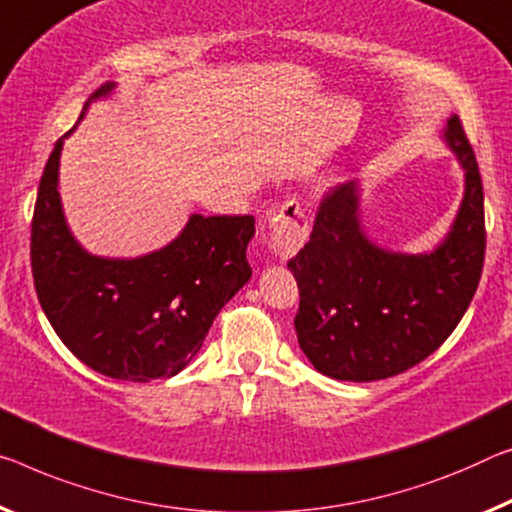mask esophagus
<instances>
[{"label":"esophagus","mask_w":512,"mask_h":512,"mask_svg":"<svg viewBox=\"0 0 512 512\" xmlns=\"http://www.w3.org/2000/svg\"><path fill=\"white\" fill-rule=\"evenodd\" d=\"M267 222H270V247L281 261L293 258L309 240V217L297 201H286L270 208Z\"/></svg>","instance_id":"1"}]
</instances>
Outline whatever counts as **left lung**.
I'll use <instances>...</instances> for the list:
<instances>
[{"label":"left lung","mask_w":512,"mask_h":512,"mask_svg":"<svg viewBox=\"0 0 512 512\" xmlns=\"http://www.w3.org/2000/svg\"><path fill=\"white\" fill-rule=\"evenodd\" d=\"M444 137L465 167L453 231L432 254H389L359 229L355 183L322 196L311 240L290 258L297 341L318 373L373 382L432 355L469 309L485 261L483 180L458 116Z\"/></svg>","instance_id":"8db88e82"}]
</instances>
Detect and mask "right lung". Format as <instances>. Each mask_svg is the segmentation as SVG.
Segmentation results:
<instances>
[{"label": "right lung", "instance_id": "add662e5", "mask_svg": "<svg viewBox=\"0 0 512 512\" xmlns=\"http://www.w3.org/2000/svg\"><path fill=\"white\" fill-rule=\"evenodd\" d=\"M112 86H100L91 98ZM70 132L45 164L31 219L38 302L66 348L93 371L125 382L164 380L190 364L212 320L249 281L245 251L254 217L192 215L185 231L155 254L132 261L89 256L68 231L57 190Z\"/></svg>", "mask_w": 512, "mask_h": 512}]
</instances>
